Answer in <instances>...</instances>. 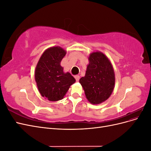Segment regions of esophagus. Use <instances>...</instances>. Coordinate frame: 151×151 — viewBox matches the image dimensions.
Segmentation results:
<instances>
[{
  "instance_id": "34e87169",
  "label": "esophagus",
  "mask_w": 151,
  "mask_h": 151,
  "mask_svg": "<svg viewBox=\"0 0 151 151\" xmlns=\"http://www.w3.org/2000/svg\"><path fill=\"white\" fill-rule=\"evenodd\" d=\"M74 77H75V79H76V81H79V79H80V76H74Z\"/></svg>"
}]
</instances>
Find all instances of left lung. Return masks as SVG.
Here are the masks:
<instances>
[{"label": "left lung", "mask_w": 151, "mask_h": 151, "mask_svg": "<svg viewBox=\"0 0 151 151\" xmlns=\"http://www.w3.org/2000/svg\"><path fill=\"white\" fill-rule=\"evenodd\" d=\"M88 58L85 76L81 77L79 83L88 101L98 104L108 99L113 91L115 72L111 62L102 52H93Z\"/></svg>", "instance_id": "left-lung-1"}]
</instances>
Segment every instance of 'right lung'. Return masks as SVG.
I'll list each match as a JSON object with an SVG mask.
<instances>
[{
  "instance_id": "add662e5",
  "label": "right lung",
  "mask_w": 151,
  "mask_h": 151,
  "mask_svg": "<svg viewBox=\"0 0 151 151\" xmlns=\"http://www.w3.org/2000/svg\"><path fill=\"white\" fill-rule=\"evenodd\" d=\"M66 51L60 47L47 49L36 65L35 77L41 95L50 101L62 99L76 79L60 65Z\"/></svg>"
}]
</instances>
